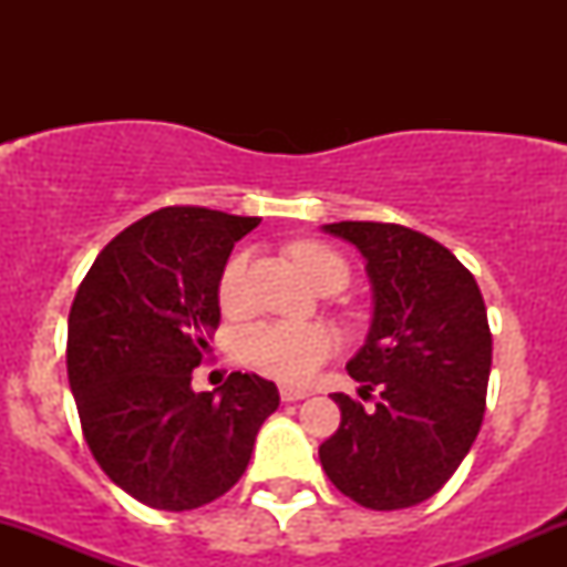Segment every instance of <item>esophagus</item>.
I'll return each instance as SVG.
<instances>
[{
    "mask_svg": "<svg viewBox=\"0 0 567 567\" xmlns=\"http://www.w3.org/2000/svg\"><path fill=\"white\" fill-rule=\"evenodd\" d=\"M307 390H299V386H279V398L285 400V403H293V400H305L307 398Z\"/></svg>",
    "mask_w": 567,
    "mask_h": 567,
    "instance_id": "1",
    "label": "esophagus"
}]
</instances>
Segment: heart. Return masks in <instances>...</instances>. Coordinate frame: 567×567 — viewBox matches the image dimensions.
<instances>
[{
    "label": "heart",
    "mask_w": 567,
    "mask_h": 567,
    "mask_svg": "<svg viewBox=\"0 0 567 567\" xmlns=\"http://www.w3.org/2000/svg\"><path fill=\"white\" fill-rule=\"evenodd\" d=\"M293 260L301 271L320 285L329 277H346L348 268L340 255L318 244H299L293 247ZM247 262L249 255L230 257L219 279V301L227 312H236L247 299ZM337 340L329 329L312 323H290V320H266L241 331L238 353L251 368L274 375L288 384H301L334 353Z\"/></svg>",
    "instance_id": "heart-1"
}]
</instances>
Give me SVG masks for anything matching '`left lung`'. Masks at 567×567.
I'll use <instances>...</instances> for the list:
<instances>
[{"label": "left lung", "instance_id": "1", "mask_svg": "<svg viewBox=\"0 0 567 567\" xmlns=\"http://www.w3.org/2000/svg\"><path fill=\"white\" fill-rule=\"evenodd\" d=\"M323 233L353 244L373 288L364 346L346 364L364 409L348 394L340 427L320 444V466L346 496L370 511L431 499L477 439L491 375L483 293L458 257L403 225L334 221Z\"/></svg>", "mask_w": 567, "mask_h": 567}]
</instances>
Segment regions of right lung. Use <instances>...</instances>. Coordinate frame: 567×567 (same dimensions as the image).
<instances>
[{
    "mask_svg": "<svg viewBox=\"0 0 567 567\" xmlns=\"http://www.w3.org/2000/svg\"><path fill=\"white\" fill-rule=\"evenodd\" d=\"M257 216L162 208L95 257L68 318V381L114 485L156 511H194L238 483L277 411L274 381L230 373L194 392L219 326V279Z\"/></svg>",
    "mask_w": 567,
    "mask_h": 567,
    "instance_id": "obj_1",
    "label": "right lung"
}]
</instances>
